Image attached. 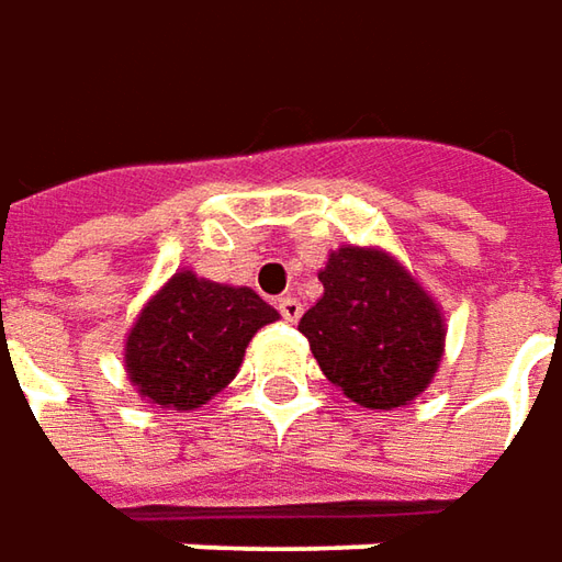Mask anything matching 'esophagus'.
<instances>
[{
	"label": "esophagus",
	"mask_w": 562,
	"mask_h": 562,
	"mask_svg": "<svg viewBox=\"0 0 562 562\" xmlns=\"http://www.w3.org/2000/svg\"><path fill=\"white\" fill-rule=\"evenodd\" d=\"M277 307H280V314L285 323H295V319L301 317V311H304V307H301V301L292 299V295H285V299L277 301Z\"/></svg>",
	"instance_id": "34e87169"
}]
</instances>
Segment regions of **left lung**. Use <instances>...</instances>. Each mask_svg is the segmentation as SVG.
<instances>
[{"instance_id":"8db88e82","label":"left lung","mask_w":562,"mask_h":562,"mask_svg":"<svg viewBox=\"0 0 562 562\" xmlns=\"http://www.w3.org/2000/svg\"><path fill=\"white\" fill-rule=\"evenodd\" d=\"M317 277L323 295L299 329L323 376L370 411L414 404L445 358L438 301L379 245H341Z\"/></svg>"}]
</instances>
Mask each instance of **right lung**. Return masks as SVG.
I'll use <instances>...</instances> for the list:
<instances>
[{
  "mask_svg": "<svg viewBox=\"0 0 562 562\" xmlns=\"http://www.w3.org/2000/svg\"><path fill=\"white\" fill-rule=\"evenodd\" d=\"M280 319L248 289L177 270L143 304L124 341L126 379L146 404L189 414L236 379L255 333Z\"/></svg>",
  "mask_w": 562,
  "mask_h": 562,
  "instance_id": "obj_1",
  "label": "right lung"
}]
</instances>
